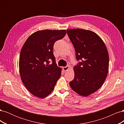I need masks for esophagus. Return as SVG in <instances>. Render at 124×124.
<instances>
[{
	"label": "esophagus",
	"instance_id": "1",
	"mask_svg": "<svg viewBox=\"0 0 124 124\" xmlns=\"http://www.w3.org/2000/svg\"><path fill=\"white\" fill-rule=\"evenodd\" d=\"M69 68H70V67H69V66H66V67H62V69H63V70L64 71H67Z\"/></svg>",
	"mask_w": 124,
	"mask_h": 124
}]
</instances>
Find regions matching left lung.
<instances>
[{
  "label": "left lung",
  "instance_id": "left-lung-1",
  "mask_svg": "<svg viewBox=\"0 0 124 124\" xmlns=\"http://www.w3.org/2000/svg\"><path fill=\"white\" fill-rule=\"evenodd\" d=\"M78 62L74 67V78L70 85L78 94L87 96L100 88L108 73L109 58L106 45L91 31L67 30Z\"/></svg>",
  "mask_w": 124,
  "mask_h": 124
}]
</instances>
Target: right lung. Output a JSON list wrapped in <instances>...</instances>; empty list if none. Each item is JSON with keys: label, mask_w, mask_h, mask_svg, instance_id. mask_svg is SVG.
I'll return each mask as SVG.
<instances>
[{"label": "right lung", "mask_w": 124, "mask_h": 124, "mask_svg": "<svg viewBox=\"0 0 124 124\" xmlns=\"http://www.w3.org/2000/svg\"><path fill=\"white\" fill-rule=\"evenodd\" d=\"M66 34V30L36 31L28 37L22 48L19 59L21 80L28 91L39 98L49 95L61 76L53 47L56 41ZM51 60L52 62L50 64Z\"/></svg>", "instance_id": "add662e5"}]
</instances>
